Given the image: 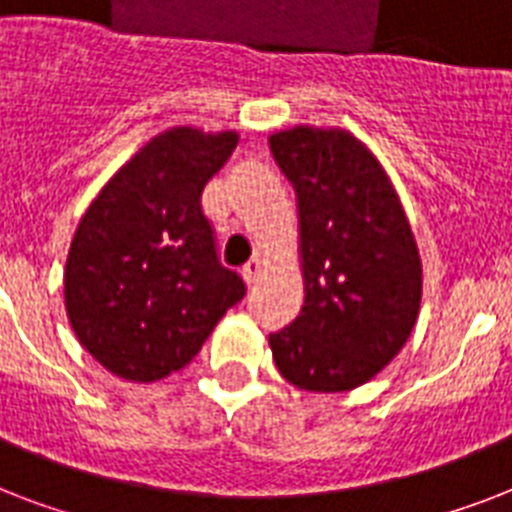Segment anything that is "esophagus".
I'll return each instance as SVG.
<instances>
[{"instance_id":"34e87169","label":"esophagus","mask_w":512,"mask_h":512,"mask_svg":"<svg viewBox=\"0 0 512 512\" xmlns=\"http://www.w3.org/2000/svg\"><path fill=\"white\" fill-rule=\"evenodd\" d=\"M260 273H263V263H260V260H249L247 265H244V268H241V276H244V281H247V284H255L257 279H260Z\"/></svg>"}]
</instances>
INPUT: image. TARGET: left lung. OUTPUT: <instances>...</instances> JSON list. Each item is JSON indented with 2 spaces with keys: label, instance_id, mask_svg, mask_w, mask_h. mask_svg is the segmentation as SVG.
I'll return each instance as SVG.
<instances>
[{
  "label": "left lung",
  "instance_id": "8db88e82",
  "mask_svg": "<svg viewBox=\"0 0 512 512\" xmlns=\"http://www.w3.org/2000/svg\"><path fill=\"white\" fill-rule=\"evenodd\" d=\"M271 151L297 191L305 305L268 337L292 385L340 393L390 364L420 313L422 265L388 175L353 135L295 127Z\"/></svg>",
  "mask_w": 512,
  "mask_h": 512
}]
</instances>
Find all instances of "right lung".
I'll return each mask as SVG.
<instances>
[{"instance_id":"1","label":"right lung","mask_w":512,"mask_h":512,"mask_svg":"<svg viewBox=\"0 0 512 512\" xmlns=\"http://www.w3.org/2000/svg\"><path fill=\"white\" fill-rule=\"evenodd\" d=\"M236 143V132L175 127L140 148L84 212L66 263V311L116 377L154 382L183 369L247 295L220 263L201 209L204 185Z\"/></svg>"}]
</instances>
